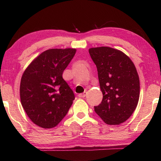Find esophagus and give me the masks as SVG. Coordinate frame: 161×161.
Here are the masks:
<instances>
[{
    "label": "esophagus",
    "instance_id": "34e87169",
    "mask_svg": "<svg viewBox=\"0 0 161 161\" xmlns=\"http://www.w3.org/2000/svg\"><path fill=\"white\" fill-rule=\"evenodd\" d=\"M86 92H83V93L79 94L78 97H80V98H84V97H86Z\"/></svg>",
    "mask_w": 161,
    "mask_h": 161
}]
</instances>
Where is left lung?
<instances>
[{
    "instance_id": "obj_1",
    "label": "left lung",
    "mask_w": 161,
    "mask_h": 161,
    "mask_svg": "<svg viewBox=\"0 0 161 161\" xmlns=\"http://www.w3.org/2000/svg\"><path fill=\"white\" fill-rule=\"evenodd\" d=\"M89 53L97 66L103 94L94 111L107 124L124 123L139 99V77L135 65L124 53L109 47L91 48Z\"/></svg>"
}]
</instances>
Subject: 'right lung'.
<instances>
[{
	"label": "right lung",
	"instance_id": "obj_1",
	"mask_svg": "<svg viewBox=\"0 0 161 161\" xmlns=\"http://www.w3.org/2000/svg\"><path fill=\"white\" fill-rule=\"evenodd\" d=\"M75 49H50L40 54L22 76V106L31 121L44 129L56 126L67 115L74 92L63 77Z\"/></svg>",
	"mask_w": 161,
	"mask_h": 161
}]
</instances>
